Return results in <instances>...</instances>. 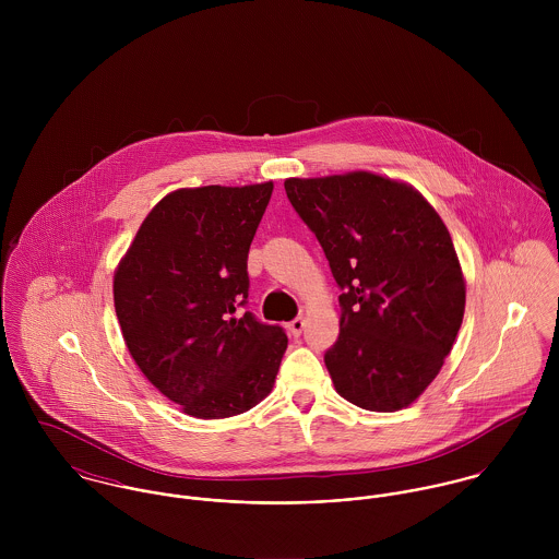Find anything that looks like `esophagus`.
<instances>
[{
	"label": "esophagus",
	"mask_w": 559,
	"mask_h": 559,
	"mask_svg": "<svg viewBox=\"0 0 559 559\" xmlns=\"http://www.w3.org/2000/svg\"><path fill=\"white\" fill-rule=\"evenodd\" d=\"M304 326H306V319H304V317H297V319L288 322V331H290L295 337H299V335L304 333Z\"/></svg>",
	"instance_id": "1"
}]
</instances>
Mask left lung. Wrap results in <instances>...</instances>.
Masks as SVG:
<instances>
[{
    "label": "left lung",
    "instance_id": "obj_1",
    "mask_svg": "<svg viewBox=\"0 0 559 559\" xmlns=\"http://www.w3.org/2000/svg\"><path fill=\"white\" fill-rule=\"evenodd\" d=\"M340 286V335L324 366L342 399L392 413L439 374L465 314L452 237L413 187L370 171L288 178Z\"/></svg>",
    "mask_w": 559,
    "mask_h": 559
}]
</instances>
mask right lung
I'll return each instance as SVG.
<instances>
[{
	"mask_svg": "<svg viewBox=\"0 0 559 559\" xmlns=\"http://www.w3.org/2000/svg\"><path fill=\"white\" fill-rule=\"evenodd\" d=\"M273 182L165 195L114 275L127 348L165 399L200 419L249 411L273 390L288 335L251 312L247 253Z\"/></svg>",
	"mask_w": 559,
	"mask_h": 559,
	"instance_id": "obj_1",
	"label": "right lung"
}]
</instances>
